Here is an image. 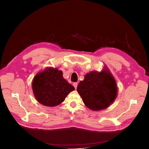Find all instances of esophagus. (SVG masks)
Returning <instances> with one entry per match:
<instances>
[{"label":"esophagus","instance_id":"esophagus-1","mask_svg":"<svg viewBox=\"0 0 149 149\" xmlns=\"http://www.w3.org/2000/svg\"><path fill=\"white\" fill-rule=\"evenodd\" d=\"M73 86L75 88V89H76V88H77V86H78V83H73Z\"/></svg>","mask_w":149,"mask_h":149}]
</instances>
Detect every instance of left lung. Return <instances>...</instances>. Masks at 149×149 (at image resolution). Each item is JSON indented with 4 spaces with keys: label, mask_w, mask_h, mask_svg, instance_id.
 Segmentation results:
<instances>
[{
    "label": "left lung",
    "mask_w": 149,
    "mask_h": 149,
    "mask_svg": "<svg viewBox=\"0 0 149 149\" xmlns=\"http://www.w3.org/2000/svg\"><path fill=\"white\" fill-rule=\"evenodd\" d=\"M86 106L93 111L106 109L118 95L116 81L107 68L101 72L91 71L85 75L77 87Z\"/></svg>",
    "instance_id": "1"
}]
</instances>
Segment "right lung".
<instances>
[{
  "instance_id": "obj_1",
  "label": "right lung",
  "mask_w": 149,
  "mask_h": 149,
  "mask_svg": "<svg viewBox=\"0 0 149 149\" xmlns=\"http://www.w3.org/2000/svg\"><path fill=\"white\" fill-rule=\"evenodd\" d=\"M32 89L36 100L40 104L54 107L63 102L74 88L63 77V72L52 67L35 75Z\"/></svg>"
}]
</instances>
